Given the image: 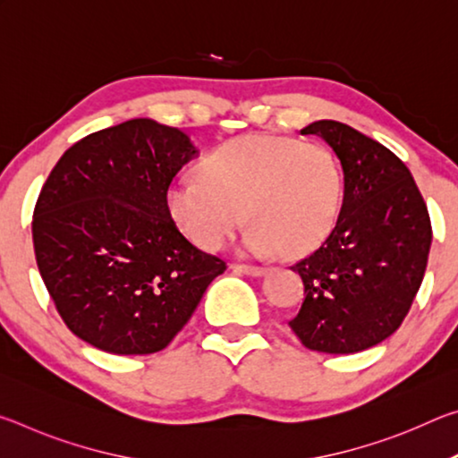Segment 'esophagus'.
<instances>
[{
	"instance_id": "esophagus-1",
	"label": "esophagus",
	"mask_w": 458,
	"mask_h": 458,
	"mask_svg": "<svg viewBox=\"0 0 458 458\" xmlns=\"http://www.w3.org/2000/svg\"><path fill=\"white\" fill-rule=\"evenodd\" d=\"M232 270H236V273H242V275H250V276H260L267 268L259 265H232Z\"/></svg>"
}]
</instances>
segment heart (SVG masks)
Wrapping results in <instances>:
<instances>
[{"label":"heart","mask_w":458,"mask_h":458,"mask_svg":"<svg viewBox=\"0 0 458 458\" xmlns=\"http://www.w3.org/2000/svg\"><path fill=\"white\" fill-rule=\"evenodd\" d=\"M341 196V165L325 145L244 135L208 153L199 175L169 183L165 206L175 226L204 250L226 244L246 216L252 222L244 232L248 252L299 259L329 238Z\"/></svg>","instance_id":"obj_1"}]
</instances>
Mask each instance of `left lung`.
Instances as JSON below:
<instances>
[{
  "mask_svg": "<svg viewBox=\"0 0 458 458\" xmlns=\"http://www.w3.org/2000/svg\"><path fill=\"white\" fill-rule=\"evenodd\" d=\"M319 135L344 167V204L329 238L291 267L305 299L289 321L301 344L358 353L390 337L408 315L428 262V208L404 161L337 121L301 129Z\"/></svg>",
  "mask_w": 458,
  "mask_h": 458,
  "instance_id": "left-lung-1",
  "label": "left lung"
}]
</instances>
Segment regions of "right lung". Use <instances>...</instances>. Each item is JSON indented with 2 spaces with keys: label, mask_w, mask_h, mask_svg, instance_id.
I'll return each mask as SVG.
<instances>
[{
  "label": "right lung",
  "mask_w": 458,
  "mask_h": 458,
  "mask_svg": "<svg viewBox=\"0 0 458 458\" xmlns=\"http://www.w3.org/2000/svg\"><path fill=\"white\" fill-rule=\"evenodd\" d=\"M196 153L180 129L131 119L74 143L42 185L38 270L66 327L97 350L161 352L226 270L165 206L169 183Z\"/></svg>",
  "instance_id": "right-lung-1"
}]
</instances>
